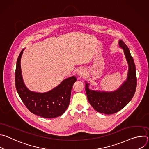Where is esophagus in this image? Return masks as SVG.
<instances>
[{"label":"esophagus","mask_w":149,"mask_h":149,"mask_svg":"<svg viewBox=\"0 0 149 149\" xmlns=\"http://www.w3.org/2000/svg\"><path fill=\"white\" fill-rule=\"evenodd\" d=\"M77 75L81 77L82 76H84L86 74V70H85L84 68H79L78 71H77Z\"/></svg>","instance_id":"obj_1"}]
</instances>
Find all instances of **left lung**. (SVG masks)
Here are the masks:
<instances>
[{
    "label": "left lung",
    "instance_id": "1",
    "mask_svg": "<svg viewBox=\"0 0 149 149\" xmlns=\"http://www.w3.org/2000/svg\"><path fill=\"white\" fill-rule=\"evenodd\" d=\"M119 46L124 54L129 65L126 81L116 91L105 92L89 89V84L86 82V91L88 100L97 112L105 114H114L128 104L133 97L137 86L136 70L134 62L130 51L124 42L120 40Z\"/></svg>",
    "mask_w": 149,
    "mask_h": 149
}]
</instances>
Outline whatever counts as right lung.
<instances>
[{
    "instance_id": "obj_1",
    "label": "right lung",
    "mask_w": 149,
    "mask_h": 149,
    "mask_svg": "<svg viewBox=\"0 0 149 149\" xmlns=\"http://www.w3.org/2000/svg\"><path fill=\"white\" fill-rule=\"evenodd\" d=\"M20 52L16 62L15 86L17 93L27 109L40 117L52 118L64 113L70 102L71 92L77 81L75 76L63 80L57 87L49 91L39 93L29 90L22 78L20 59L24 52Z\"/></svg>"
}]
</instances>
